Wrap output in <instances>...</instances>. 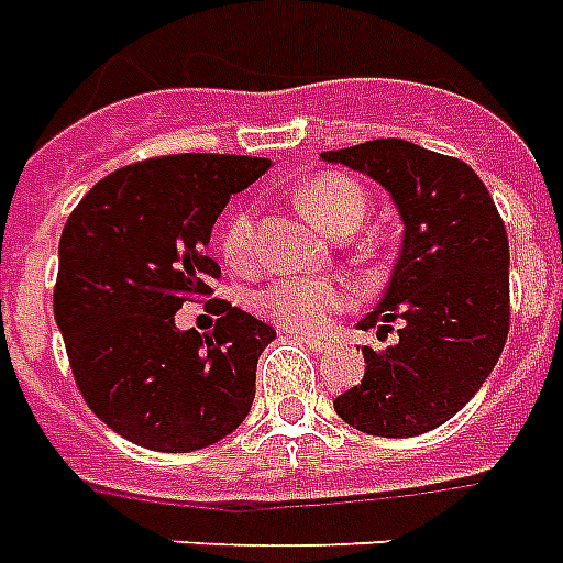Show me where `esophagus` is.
I'll return each mask as SVG.
<instances>
[{
    "label": "esophagus",
    "mask_w": 563,
    "mask_h": 563,
    "mask_svg": "<svg viewBox=\"0 0 563 563\" xmlns=\"http://www.w3.org/2000/svg\"><path fill=\"white\" fill-rule=\"evenodd\" d=\"M305 345H308L310 352H328L331 349V343H325V340H319V336H299Z\"/></svg>",
    "instance_id": "34e87169"
}]
</instances>
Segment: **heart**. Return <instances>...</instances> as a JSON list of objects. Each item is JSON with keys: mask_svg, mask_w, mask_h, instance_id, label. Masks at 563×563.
<instances>
[{"mask_svg": "<svg viewBox=\"0 0 563 563\" xmlns=\"http://www.w3.org/2000/svg\"><path fill=\"white\" fill-rule=\"evenodd\" d=\"M296 200L319 227L343 238L357 229L366 214V191L345 174H317L305 179ZM223 255L232 267H250L255 261V214L238 209L223 227ZM349 305V294L331 278L278 276L255 294V310L282 331L302 336L325 334L334 317Z\"/></svg>", "mask_w": 563, "mask_h": 563, "instance_id": "b5f03b06", "label": "heart"}]
</instances>
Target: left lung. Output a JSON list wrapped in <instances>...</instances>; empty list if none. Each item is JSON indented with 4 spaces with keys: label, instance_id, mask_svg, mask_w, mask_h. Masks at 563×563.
<instances>
[{
    "label": "left lung",
    "instance_id": "8db88e82",
    "mask_svg": "<svg viewBox=\"0 0 563 563\" xmlns=\"http://www.w3.org/2000/svg\"><path fill=\"white\" fill-rule=\"evenodd\" d=\"M389 191L404 220L384 299L360 328L398 343L363 345L366 375L336 395L345 424L409 439L444 424L492 375L509 336V238L488 188L465 162L404 139L325 151Z\"/></svg>",
    "mask_w": 563,
    "mask_h": 563
}]
</instances>
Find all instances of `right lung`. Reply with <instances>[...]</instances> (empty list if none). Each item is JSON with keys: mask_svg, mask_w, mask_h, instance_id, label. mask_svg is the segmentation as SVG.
<instances>
[{"mask_svg": "<svg viewBox=\"0 0 563 563\" xmlns=\"http://www.w3.org/2000/svg\"><path fill=\"white\" fill-rule=\"evenodd\" d=\"M267 168L261 156H154L112 170L66 220L54 319L84 401L128 442L200 451L253 407L276 331L223 299H211V334L179 331L174 313L211 294V227Z\"/></svg>", "mask_w": 563, "mask_h": 563, "instance_id": "1", "label": "right lung"}]
</instances>
